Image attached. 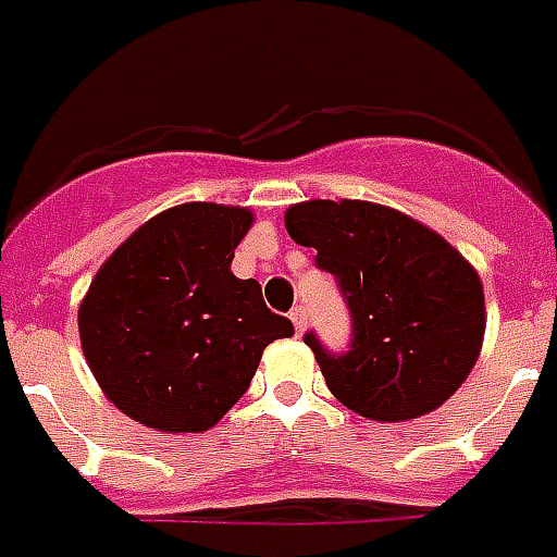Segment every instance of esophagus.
<instances>
[{"mask_svg": "<svg viewBox=\"0 0 557 557\" xmlns=\"http://www.w3.org/2000/svg\"><path fill=\"white\" fill-rule=\"evenodd\" d=\"M290 320H294L296 332L302 334L305 332V308H302V305H296L294 311H290Z\"/></svg>", "mask_w": 557, "mask_h": 557, "instance_id": "1", "label": "esophagus"}]
</instances>
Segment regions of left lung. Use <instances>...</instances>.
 <instances>
[{
	"instance_id": "left-lung-1",
	"label": "left lung",
	"mask_w": 557,
	"mask_h": 557,
	"mask_svg": "<svg viewBox=\"0 0 557 557\" xmlns=\"http://www.w3.org/2000/svg\"><path fill=\"white\" fill-rule=\"evenodd\" d=\"M284 225L317 249L352 317L349 352L305 334L329 391L382 422L441 408L482 352L484 290L467 258L403 211L361 199L290 205Z\"/></svg>"
}]
</instances>
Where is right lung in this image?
<instances>
[{
  "instance_id": "right-lung-1",
  "label": "right lung",
  "mask_w": 557,
  "mask_h": 557,
  "mask_svg": "<svg viewBox=\"0 0 557 557\" xmlns=\"http://www.w3.org/2000/svg\"><path fill=\"white\" fill-rule=\"evenodd\" d=\"M249 208L187 202L137 228L99 267L78 308L82 349L102 393L158 432H208L294 323L263 305L232 258Z\"/></svg>"
}]
</instances>
